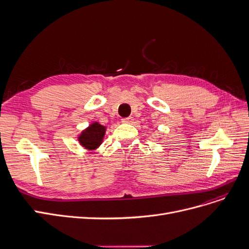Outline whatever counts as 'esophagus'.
<instances>
[{
    "mask_svg": "<svg viewBox=\"0 0 249 249\" xmlns=\"http://www.w3.org/2000/svg\"><path fill=\"white\" fill-rule=\"evenodd\" d=\"M133 120H134V118H133L132 116H129V117L123 118L122 122H123V123H125V124H131V123H133Z\"/></svg>",
    "mask_w": 249,
    "mask_h": 249,
    "instance_id": "esophagus-1",
    "label": "esophagus"
}]
</instances>
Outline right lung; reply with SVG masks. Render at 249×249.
<instances>
[{"label": "right lung", "mask_w": 249, "mask_h": 249, "mask_svg": "<svg viewBox=\"0 0 249 249\" xmlns=\"http://www.w3.org/2000/svg\"><path fill=\"white\" fill-rule=\"evenodd\" d=\"M105 131H106V127L100 124L94 123L90 124L88 129L83 131L80 135L79 141L81 145L87 149H95L102 143Z\"/></svg>", "instance_id": "right-lung-1"}]
</instances>
